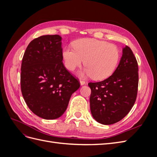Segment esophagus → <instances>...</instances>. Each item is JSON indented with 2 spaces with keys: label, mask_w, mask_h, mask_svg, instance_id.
Masks as SVG:
<instances>
[{
  "label": "esophagus",
  "mask_w": 157,
  "mask_h": 157,
  "mask_svg": "<svg viewBox=\"0 0 157 157\" xmlns=\"http://www.w3.org/2000/svg\"><path fill=\"white\" fill-rule=\"evenodd\" d=\"M80 85H84L85 84V81L84 80H80Z\"/></svg>",
  "instance_id": "esophagus-1"
}]
</instances>
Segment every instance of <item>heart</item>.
I'll use <instances>...</instances> for the list:
<instances>
[{
  "label": "heart",
  "mask_w": 157,
  "mask_h": 157,
  "mask_svg": "<svg viewBox=\"0 0 157 157\" xmlns=\"http://www.w3.org/2000/svg\"><path fill=\"white\" fill-rule=\"evenodd\" d=\"M73 48L66 47L63 50L66 68L74 71L84 61L86 67L80 75L82 77L92 76L96 80L109 77L115 71L120 58V52L117 47L106 41L79 39L74 42Z\"/></svg>",
  "instance_id": "obj_1"
}]
</instances>
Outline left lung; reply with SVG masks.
Returning <instances> with one entry per match:
<instances>
[{
	"instance_id": "obj_1",
	"label": "left lung",
	"mask_w": 157,
	"mask_h": 157,
	"mask_svg": "<svg viewBox=\"0 0 157 157\" xmlns=\"http://www.w3.org/2000/svg\"><path fill=\"white\" fill-rule=\"evenodd\" d=\"M138 65L130 47L126 46L117 68L103 81L89 82L92 117L102 124L120 121L136 101L138 88Z\"/></svg>"
}]
</instances>
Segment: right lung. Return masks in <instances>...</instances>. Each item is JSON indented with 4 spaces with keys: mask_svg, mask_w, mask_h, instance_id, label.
<instances>
[{
    "mask_svg": "<svg viewBox=\"0 0 157 157\" xmlns=\"http://www.w3.org/2000/svg\"><path fill=\"white\" fill-rule=\"evenodd\" d=\"M61 37L43 35L27 46L21 67V90L30 110L46 120L60 117L80 83L62 62Z\"/></svg>",
    "mask_w": 157,
    "mask_h": 157,
    "instance_id": "obj_1",
    "label": "right lung"
}]
</instances>
